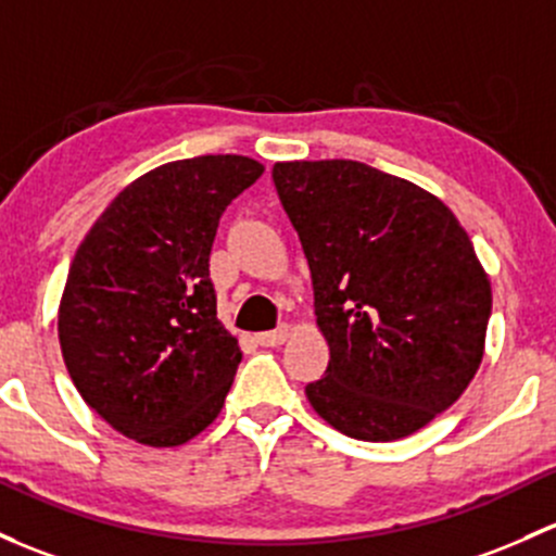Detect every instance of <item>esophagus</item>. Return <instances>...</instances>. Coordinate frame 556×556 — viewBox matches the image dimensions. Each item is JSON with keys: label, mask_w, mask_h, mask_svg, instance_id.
Masks as SVG:
<instances>
[{"label": "esophagus", "mask_w": 556, "mask_h": 556, "mask_svg": "<svg viewBox=\"0 0 556 556\" xmlns=\"http://www.w3.org/2000/svg\"><path fill=\"white\" fill-rule=\"evenodd\" d=\"M288 341V325H279L277 330H268V332H258V343L261 346H282Z\"/></svg>", "instance_id": "34e87169"}]
</instances>
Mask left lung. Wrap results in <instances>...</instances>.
<instances>
[{
    "label": "left lung",
    "mask_w": 556,
    "mask_h": 556,
    "mask_svg": "<svg viewBox=\"0 0 556 556\" xmlns=\"http://www.w3.org/2000/svg\"><path fill=\"white\" fill-rule=\"evenodd\" d=\"M271 178L330 346L312 407L365 442L424 429L482 362L493 293L469 233L434 194L354 160L277 162Z\"/></svg>",
    "instance_id": "1"
}]
</instances>
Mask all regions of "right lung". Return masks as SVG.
<instances>
[{
    "label": "right lung",
    "mask_w": 556,
    "mask_h": 556,
    "mask_svg": "<svg viewBox=\"0 0 556 556\" xmlns=\"http://www.w3.org/2000/svg\"><path fill=\"white\" fill-rule=\"evenodd\" d=\"M263 175L207 154L140 175L103 210L68 268L58 338L81 400L140 445L213 424L242 352L218 323L210 250L224 210Z\"/></svg>",
    "instance_id": "1"
}]
</instances>
